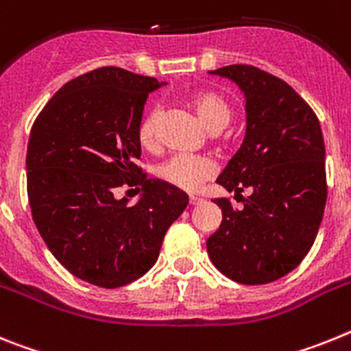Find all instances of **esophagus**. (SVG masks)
<instances>
[{"label":"esophagus","mask_w":351,"mask_h":351,"mask_svg":"<svg viewBox=\"0 0 351 351\" xmlns=\"http://www.w3.org/2000/svg\"><path fill=\"white\" fill-rule=\"evenodd\" d=\"M201 201H203V197H199V196L189 197V203H191V205H197V203H201Z\"/></svg>","instance_id":"esophagus-1"}]
</instances>
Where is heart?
I'll return each mask as SVG.
<instances>
[{
  "label": "heart",
  "instance_id": "obj_1",
  "mask_svg": "<svg viewBox=\"0 0 351 351\" xmlns=\"http://www.w3.org/2000/svg\"><path fill=\"white\" fill-rule=\"evenodd\" d=\"M189 104L199 121L212 132H219L230 123L231 106L217 91L199 90L194 91ZM157 125L158 112L150 111L141 118L136 130V138L141 148L155 150L157 148ZM215 173V164L203 155H175L157 169V176L167 185L182 191H196L199 185Z\"/></svg>",
  "mask_w": 351,
  "mask_h": 351
}]
</instances>
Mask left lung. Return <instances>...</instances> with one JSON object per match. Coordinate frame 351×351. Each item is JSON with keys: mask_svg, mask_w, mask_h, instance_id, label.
Returning a JSON list of instances; mask_svg holds the SVG:
<instances>
[{"mask_svg": "<svg viewBox=\"0 0 351 351\" xmlns=\"http://www.w3.org/2000/svg\"><path fill=\"white\" fill-rule=\"evenodd\" d=\"M212 75L239 84L245 97V138L217 184L226 197L221 226L206 240L219 272L242 285H267L289 274L315 242L327 203L325 143L306 100L282 79L251 65H230Z\"/></svg>", "mask_w": 351, "mask_h": 351, "instance_id": "1", "label": "left lung"}]
</instances>
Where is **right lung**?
<instances>
[{"label": "right lung", "mask_w": 351, "mask_h": 351, "mask_svg": "<svg viewBox=\"0 0 351 351\" xmlns=\"http://www.w3.org/2000/svg\"><path fill=\"white\" fill-rule=\"evenodd\" d=\"M164 84L118 66L91 70L54 93L29 132L35 226L54 258L90 285L120 288L145 276L189 203L136 166L145 102ZM121 184L142 185L136 206L117 197Z\"/></svg>", "instance_id": "right-lung-1"}]
</instances>
